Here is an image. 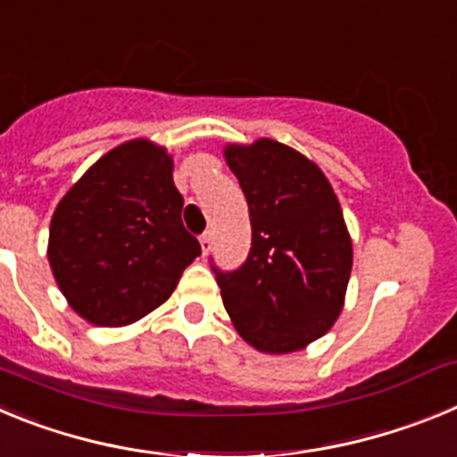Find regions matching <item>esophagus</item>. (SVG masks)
Returning a JSON list of instances; mask_svg holds the SVG:
<instances>
[{"mask_svg":"<svg viewBox=\"0 0 457 457\" xmlns=\"http://www.w3.org/2000/svg\"><path fill=\"white\" fill-rule=\"evenodd\" d=\"M199 242H201V252H204V256H208L210 247H212V233H210V231H205L204 236L199 237Z\"/></svg>","mask_w":457,"mask_h":457,"instance_id":"34e87169","label":"esophagus"}]
</instances>
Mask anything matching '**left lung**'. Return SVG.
<instances>
[{"mask_svg": "<svg viewBox=\"0 0 457 457\" xmlns=\"http://www.w3.org/2000/svg\"><path fill=\"white\" fill-rule=\"evenodd\" d=\"M252 220V249L233 272L212 265L226 311L268 354L306 348L332 329L353 270V240L332 185L309 157L274 139L228 144Z\"/></svg>", "mask_w": 457, "mask_h": 457, "instance_id": "8db88e82", "label": "left lung"}]
</instances>
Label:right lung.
I'll list each match as a JSON object with an SVG mask.
<instances>
[{
	"label": "right lung",
	"mask_w": 457,
	"mask_h": 457,
	"mask_svg": "<svg viewBox=\"0 0 457 457\" xmlns=\"http://www.w3.org/2000/svg\"><path fill=\"white\" fill-rule=\"evenodd\" d=\"M173 160L148 139L125 141L66 192L50 224L47 258L84 320L123 327L169 300L201 253L180 220Z\"/></svg>",
	"instance_id": "obj_1"
}]
</instances>
